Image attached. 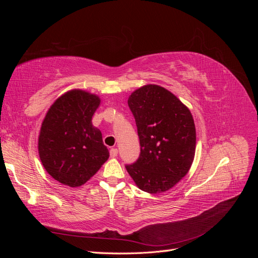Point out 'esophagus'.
I'll use <instances>...</instances> for the list:
<instances>
[{"mask_svg": "<svg viewBox=\"0 0 258 258\" xmlns=\"http://www.w3.org/2000/svg\"><path fill=\"white\" fill-rule=\"evenodd\" d=\"M117 154H118V150H117V148H111V151H110V156H111L112 158L117 157Z\"/></svg>", "mask_w": 258, "mask_h": 258, "instance_id": "esophagus-1", "label": "esophagus"}]
</instances>
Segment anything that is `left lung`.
I'll use <instances>...</instances> for the list:
<instances>
[{
	"label": "left lung",
	"instance_id": "8db88e82",
	"mask_svg": "<svg viewBox=\"0 0 258 258\" xmlns=\"http://www.w3.org/2000/svg\"><path fill=\"white\" fill-rule=\"evenodd\" d=\"M128 105L138 128L140 156L124 167L140 189L166 191L187 174L194 160L196 129L191 113L157 85L132 92Z\"/></svg>",
	"mask_w": 258,
	"mask_h": 258
}]
</instances>
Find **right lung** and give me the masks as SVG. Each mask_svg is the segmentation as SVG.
<instances>
[{"label": "right lung", "mask_w": 258, "mask_h": 258, "mask_svg": "<svg viewBox=\"0 0 258 258\" xmlns=\"http://www.w3.org/2000/svg\"><path fill=\"white\" fill-rule=\"evenodd\" d=\"M99 97L71 90L46 114L38 137V153L46 171L63 185L77 187L97 173L110 153L91 118Z\"/></svg>", "instance_id": "right-lung-1"}]
</instances>
